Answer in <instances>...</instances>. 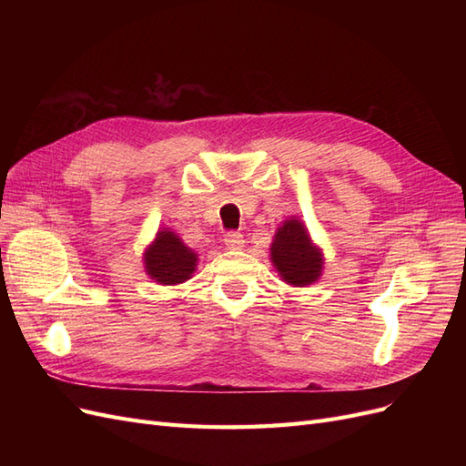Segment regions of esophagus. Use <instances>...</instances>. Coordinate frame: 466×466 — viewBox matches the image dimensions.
<instances>
[{"label":"esophagus","mask_w":466,"mask_h":466,"mask_svg":"<svg viewBox=\"0 0 466 466\" xmlns=\"http://www.w3.org/2000/svg\"><path fill=\"white\" fill-rule=\"evenodd\" d=\"M225 247L231 250H241L245 247V237L238 231H231L225 235Z\"/></svg>","instance_id":"esophagus-1"}]
</instances>
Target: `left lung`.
Instances as JSON below:
<instances>
[{"label":"left lung","mask_w":466,"mask_h":466,"mask_svg":"<svg viewBox=\"0 0 466 466\" xmlns=\"http://www.w3.org/2000/svg\"><path fill=\"white\" fill-rule=\"evenodd\" d=\"M270 257L281 279L295 288L315 284L324 266L322 250L311 241L303 221L298 218H289L279 225Z\"/></svg>","instance_id":"8db88e82"}]
</instances>
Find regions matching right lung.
Here are the masks:
<instances>
[{
  "instance_id": "obj_1",
  "label": "right lung",
  "mask_w": 466,
  "mask_h": 466,
  "mask_svg": "<svg viewBox=\"0 0 466 466\" xmlns=\"http://www.w3.org/2000/svg\"><path fill=\"white\" fill-rule=\"evenodd\" d=\"M146 272L161 286H177L192 278L198 255L180 241L175 231L161 229L144 252Z\"/></svg>"
}]
</instances>
